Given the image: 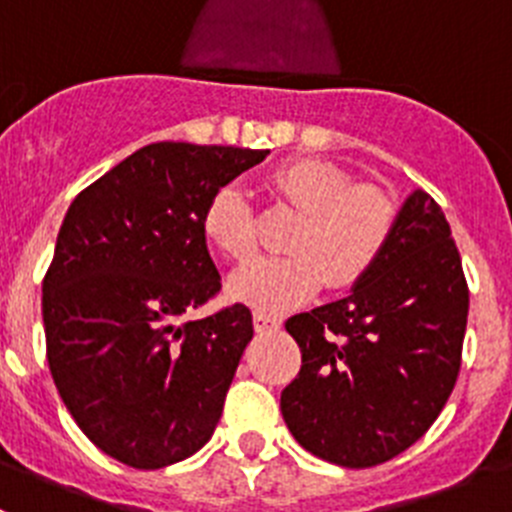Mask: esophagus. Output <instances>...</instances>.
<instances>
[{"instance_id":"obj_1","label":"esophagus","mask_w":512,"mask_h":512,"mask_svg":"<svg viewBox=\"0 0 512 512\" xmlns=\"http://www.w3.org/2000/svg\"><path fill=\"white\" fill-rule=\"evenodd\" d=\"M253 328H256V333H271V330L282 328V320L266 315V312H253Z\"/></svg>"}]
</instances>
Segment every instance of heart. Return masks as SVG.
<instances>
[{
    "label": "heart",
    "mask_w": 512,
    "mask_h": 512,
    "mask_svg": "<svg viewBox=\"0 0 512 512\" xmlns=\"http://www.w3.org/2000/svg\"><path fill=\"white\" fill-rule=\"evenodd\" d=\"M266 192L302 212L287 241L289 256L259 259L235 271L228 295L256 312L305 305L328 282L351 289L372 274L395 233L397 207L377 184H356L343 166L297 158L266 176ZM202 233L230 261L256 253V212L241 187L225 184L207 200Z\"/></svg>",
    "instance_id": "1"
}]
</instances>
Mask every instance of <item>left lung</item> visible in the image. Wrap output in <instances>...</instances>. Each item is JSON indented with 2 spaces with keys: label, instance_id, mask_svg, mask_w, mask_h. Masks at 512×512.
I'll list each match as a JSON object with an SVG mask.
<instances>
[{
  "label": "left lung",
  "instance_id": "1",
  "mask_svg": "<svg viewBox=\"0 0 512 512\" xmlns=\"http://www.w3.org/2000/svg\"><path fill=\"white\" fill-rule=\"evenodd\" d=\"M469 289L451 228L415 189L392 241L343 300L289 318L302 366L282 415L302 449L348 469L410 449L454 390Z\"/></svg>",
  "mask_w": 512,
  "mask_h": 512
}]
</instances>
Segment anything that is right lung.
I'll return each mask as SVG.
<instances>
[{
    "label": "right lung",
    "mask_w": 512,
    "mask_h": 512,
    "mask_svg": "<svg viewBox=\"0 0 512 512\" xmlns=\"http://www.w3.org/2000/svg\"><path fill=\"white\" fill-rule=\"evenodd\" d=\"M269 151L151 143L76 194L43 279L48 366L89 441L161 469L210 441L253 338L233 305L179 325L220 292L202 212Z\"/></svg>",
    "instance_id": "add662e5"
}]
</instances>
